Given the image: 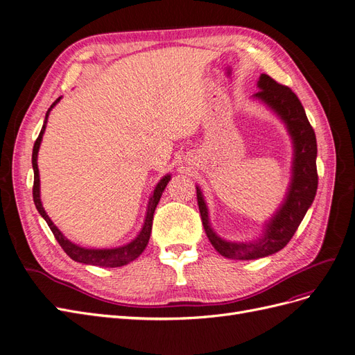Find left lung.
<instances>
[{"label":"left lung","mask_w":355,"mask_h":355,"mask_svg":"<svg viewBox=\"0 0 355 355\" xmlns=\"http://www.w3.org/2000/svg\"><path fill=\"white\" fill-rule=\"evenodd\" d=\"M259 92L253 94L256 101L266 105L284 123L293 144L292 179L282 206L270 220L263 223V232L253 241H230L213 231L209 209L202 192L197 185V200L202 227L211 245L228 259L253 261L280 252L293 237L308 209L313 204L318 176H317V139L311 127L302 103L297 96L286 85L278 84L270 75L261 73L257 81Z\"/></svg>","instance_id":"8db88e82"}]
</instances>
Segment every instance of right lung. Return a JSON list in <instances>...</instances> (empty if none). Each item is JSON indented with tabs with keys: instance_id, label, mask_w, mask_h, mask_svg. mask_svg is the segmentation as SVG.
I'll use <instances>...</instances> for the list:
<instances>
[{
	"instance_id": "right-lung-1",
	"label": "right lung",
	"mask_w": 355,
	"mask_h": 355,
	"mask_svg": "<svg viewBox=\"0 0 355 355\" xmlns=\"http://www.w3.org/2000/svg\"><path fill=\"white\" fill-rule=\"evenodd\" d=\"M60 99L62 98L56 99L49 108V111L46 114L44 124H42L40 136L37 137V141L34 144V149H32V168H34V188H32V196H34L35 207H37V210H38L41 216L44 218V220L47 222L49 228L51 230L53 235L56 237V240L60 244L62 249L65 250V253L71 257L72 261L80 262V263H85V265L102 266V268H116V266H123V265L130 263L132 261L136 259V257L142 254V252L145 250V247L149 241V237H151L154 211H155L157 204L161 198V194H163V191L166 189L171 176L166 175V176L161 178L159 182L157 184V187L154 188L153 194H151V197H149V201H148V209H146V214H145V220H144L142 228L130 243H125V244L118 245V247H112V249H87V247L78 245V244L72 243L71 240H68L65 235L60 232V230L56 227V225L53 223V220L49 218V214L46 213L44 207H42L41 196H40V171H38V163H37L40 145H41V141H42V135H44V132H46L49 114L53 108H55L56 103Z\"/></svg>"
}]
</instances>
